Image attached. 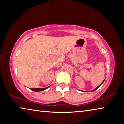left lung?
Wrapping results in <instances>:
<instances>
[{
  "instance_id": "8db88e82",
  "label": "left lung",
  "mask_w": 124,
  "mask_h": 124,
  "mask_svg": "<svg viewBox=\"0 0 124 124\" xmlns=\"http://www.w3.org/2000/svg\"><path fill=\"white\" fill-rule=\"evenodd\" d=\"M104 80H105V79L104 80H103V81H102V83H101V85H100L99 86H97V87H96V88H95V89H93V90H92V91H95V90H97V89H98V87H99L100 86H101V85L102 84H103V82H104Z\"/></svg>"
}]
</instances>
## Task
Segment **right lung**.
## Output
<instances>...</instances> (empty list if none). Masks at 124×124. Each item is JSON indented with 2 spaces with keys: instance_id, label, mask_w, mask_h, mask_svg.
Returning <instances> with one entry per match:
<instances>
[{
  "instance_id": "right-lung-1",
  "label": "right lung",
  "mask_w": 124,
  "mask_h": 124,
  "mask_svg": "<svg viewBox=\"0 0 124 124\" xmlns=\"http://www.w3.org/2000/svg\"><path fill=\"white\" fill-rule=\"evenodd\" d=\"M50 86H48L47 87H45V88H36V89H31V90H32L33 91H44V90L47 89V88H49Z\"/></svg>"
}]
</instances>
